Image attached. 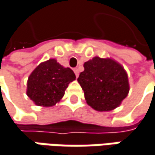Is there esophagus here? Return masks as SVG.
Wrapping results in <instances>:
<instances>
[{"mask_svg":"<svg viewBox=\"0 0 155 155\" xmlns=\"http://www.w3.org/2000/svg\"><path fill=\"white\" fill-rule=\"evenodd\" d=\"M74 74H75L76 77H78V76H79V69L74 68Z\"/></svg>","mask_w":155,"mask_h":155,"instance_id":"1","label":"esophagus"}]
</instances>
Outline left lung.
<instances>
[{
  "label": "left lung",
  "instance_id": "obj_1",
  "mask_svg": "<svg viewBox=\"0 0 155 155\" xmlns=\"http://www.w3.org/2000/svg\"><path fill=\"white\" fill-rule=\"evenodd\" d=\"M83 67L77 81L87 104L98 111H110L121 104L130 89L123 67L114 59L100 57L89 59Z\"/></svg>",
  "mask_w": 155,
  "mask_h": 155
}]
</instances>
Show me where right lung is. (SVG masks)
Listing matches in <instances>:
<instances>
[{"mask_svg":"<svg viewBox=\"0 0 155 155\" xmlns=\"http://www.w3.org/2000/svg\"><path fill=\"white\" fill-rule=\"evenodd\" d=\"M75 78L72 69L62 67L56 59H48L40 63L28 78L27 96L38 106H53Z\"/></svg>","mask_w":155,"mask_h":155,"instance_id":"right-lung-1","label":"right lung"}]
</instances>
